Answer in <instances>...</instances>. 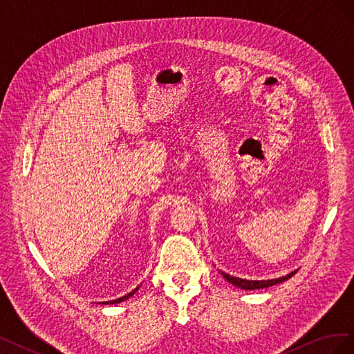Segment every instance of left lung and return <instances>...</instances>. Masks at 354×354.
Masks as SVG:
<instances>
[{"label":"left lung","instance_id":"1","mask_svg":"<svg viewBox=\"0 0 354 354\" xmlns=\"http://www.w3.org/2000/svg\"><path fill=\"white\" fill-rule=\"evenodd\" d=\"M221 274H223L224 279L229 281L230 283H233L234 286H238V288H242V289H261V288L273 286L276 283H281V282L289 279V277H292L295 274V272L289 273L283 277H279V279H272V281H246V279H241V277H234V276H230V274L223 273V272H221Z\"/></svg>","mask_w":354,"mask_h":354}]
</instances>
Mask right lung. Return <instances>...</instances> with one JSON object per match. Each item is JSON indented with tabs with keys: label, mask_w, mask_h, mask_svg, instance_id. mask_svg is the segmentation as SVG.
Wrapping results in <instances>:
<instances>
[{
	"label": "right lung",
	"mask_w": 354,
	"mask_h": 354,
	"mask_svg": "<svg viewBox=\"0 0 354 354\" xmlns=\"http://www.w3.org/2000/svg\"><path fill=\"white\" fill-rule=\"evenodd\" d=\"M138 288H136L134 291H131L130 294H127V295H124V297H121V298H116V299H112V301H104V303H102V304H115V303H121V301H124V299H127V298H130L136 291H137Z\"/></svg>",
	"instance_id": "1"
}]
</instances>
